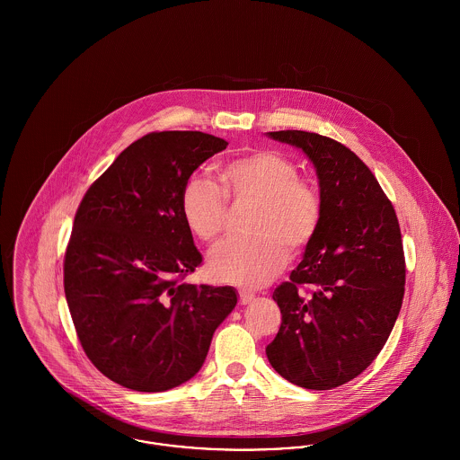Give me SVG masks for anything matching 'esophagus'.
<instances>
[{"mask_svg":"<svg viewBox=\"0 0 460 460\" xmlns=\"http://www.w3.org/2000/svg\"><path fill=\"white\" fill-rule=\"evenodd\" d=\"M255 301V294L252 292H239V303L241 305H250Z\"/></svg>","mask_w":460,"mask_h":460,"instance_id":"esophagus-1","label":"esophagus"}]
</instances>
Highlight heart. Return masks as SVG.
Masks as SVG:
<instances>
[{
  "mask_svg": "<svg viewBox=\"0 0 460 460\" xmlns=\"http://www.w3.org/2000/svg\"><path fill=\"white\" fill-rule=\"evenodd\" d=\"M223 190L210 179L193 175L181 193V214L198 241L212 243L223 232L228 200L253 201L248 230L253 235L221 243L208 259L216 281L262 287L288 261V252L305 250L317 235L323 198L317 186L299 177L297 164L285 154L261 148L230 159L221 168Z\"/></svg>",
  "mask_w": 460,
  "mask_h": 460,
  "instance_id": "1",
  "label": "heart"
}]
</instances>
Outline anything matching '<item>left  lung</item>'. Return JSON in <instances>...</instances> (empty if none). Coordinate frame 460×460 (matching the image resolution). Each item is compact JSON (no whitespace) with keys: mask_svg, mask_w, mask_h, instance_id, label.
<instances>
[{"mask_svg":"<svg viewBox=\"0 0 460 460\" xmlns=\"http://www.w3.org/2000/svg\"><path fill=\"white\" fill-rule=\"evenodd\" d=\"M267 136L310 159L323 219L290 281L272 294L281 326L265 354L288 383L331 390L358 377L394 329L405 285L398 219L374 173L345 145L315 132Z\"/></svg>","mask_w":460,"mask_h":460,"instance_id":"left-lung-1","label":"left lung"}]
</instances>
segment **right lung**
Segmentation results:
<instances>
[{
  "instance_id": "add662e5",
  "label": "right lung",
  "mask_w": 460,
  "mask_h": 460,
  "mask_svg": "<svg viewBox=\"0 0 460 460\" xmlns=\"http://www.w3.org/2000/svg\"><path fill=\"white\" fill-rule=\"evenodd\" d=\"M226 141L150 132L90 186L64 263L66 305L88 359L134 392H166L197 376L212 334L237 305L234 287L182 279L201 263L181 193Z\"/></svg>"
}]
</instances>
